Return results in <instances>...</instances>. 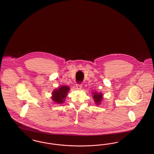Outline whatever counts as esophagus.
Masks as SVG:
<instances>
[{
	"label": "esophagus",
	"mask_w": 154,
	"mask_h": 154,
	"mask_svg": "<svg viewBox=\"0 0 154 154\" xmlns=\"http://www.w3.org/2000/svg\"><path fill=\"white\" fill-rule=\"evenodd\" d=\"M76 89L77 90H80L81 89L82 87V84H76Z\"/></svg>",
	"instance_id": "1"
}]
</instances>
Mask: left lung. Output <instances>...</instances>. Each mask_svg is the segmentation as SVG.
I'll return each instance as SVG.
<instances>
[{"label": "left lung", "mask_w": 154, "mask_h": 154, "mask_svg": "<svg viewBox=\"0 0 154 154\" xmlns=\"http://www.w3.org/2000/svg\"><path fill=\"white\" fill-rule=\"evenodd\" d=\"M93 94V98L94 99V101L95 102V104L99 105L100 104L103 99V95L102 93H97L96 92H92Z\"/></svg>", "instance_id": "left-lung-1"}]
</instances>
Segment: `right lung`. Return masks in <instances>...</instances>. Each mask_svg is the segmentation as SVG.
<instances>
[{"mask_svg": "<svg viewBox=\"0 0 154 154\" xmlns=\"http://www.w3.org/2000/svg\"><path fill=\"white\" fill-rule=\"evenodd\" d=\"M69 89V87L66 85L61 86L58 89H54L52 94V100L57 104L63 103L65 100V98Z\"/></svg>", "mask_w": 154, "mask_h": 154, "instance_id": "1", "label": "right lung"}]
</instances>
